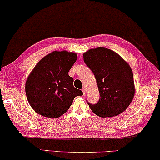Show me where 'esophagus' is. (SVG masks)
Returning a JSON list of instances; mask_svg holds the SVG:
<instances>
[{
	"instance_id": "1",
	"label": "esophagus",
	"mask_w": 160,
	"mask_h": 160,
	"mask_svg": "<svg viewBox=\"0 0 160 160\" xmlns=\"http://www.w3.org/2000/svg\"><path fill=\"white\" fill-rule=\"evenodd\" d=\"M82 92H83V93H84V95H85V93H86V88H82Z\"/></svg>"
}]
</instances>
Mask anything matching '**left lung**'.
I'll use <instances>...</instances> for the list:
<instances>
[{
  "label": "left lung",
  "mask_w": 160,
  "mask_h": 160,
  "mask_svg": "<svg viewBox=\"0 0 160 160\" xmlns=\"http://www.w3.org/2000/svg\"><path fill=\"white\" fill-rule=\"evenodd\" d=\"M84 62L94 73L100 93L97 103L88 102L91 110L101 118L125 111L134 95L133 72L127 62L106 48L89 50L84 53Z\"/></svg>",
  "instance_id": "left-lung-1"
}]
</instances>
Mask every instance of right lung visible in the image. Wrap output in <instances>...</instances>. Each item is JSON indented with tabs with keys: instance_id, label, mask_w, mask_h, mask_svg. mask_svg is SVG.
<instances>
[{
	"instance_id": "obj_1",
	"label": "right lung",
	"mask_w": 160,
	"mask_h": 160,
	"mask_svg": "<svg viewBox=\"0 0 160 160\" xmlns=\"http://www.w3.org/2000/svg\"><path fill=\"white\" fill-rule=\"evenodd\" d=\"M76 59L75 53L53 51L37 64L26 83L27 99L37 113L59 118L68 110L75 97L83 95L68 75Z\"/></svg>"
}]
</instances>
